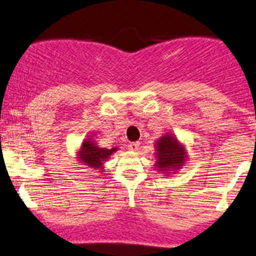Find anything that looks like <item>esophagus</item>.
I'll use <instances>...</instances> for the list:
<instances>
[{
  "label": "esophagus",
  "instance_id": "esophagus-1",
  "mask_svg": "<svg viewBox=\"0 0 256 256\" xmlns=\"http://www.w3.org/2000/svg\"><path fill=\"white\" fill-rule=\"evenodd\" d=\"M139 146H140V143H139V142H132V143L128 145V150H131V151H137Z\"/></svg>",
  "mask_w": 256,
  "mask_h": 256
}]
</instances>
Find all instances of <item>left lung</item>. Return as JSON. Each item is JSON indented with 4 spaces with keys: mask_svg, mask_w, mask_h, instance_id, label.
<instances>
[{
    "mask_svg": "<svg viewBox=\"0 0 256 256\" xmlns=\"http://www.w3.org/2000/svg\"><path fill=\"white\" fill-rule=\"evenodd\" d=\"M157 163L156 168L160 171L169 169H180L186 160V150L172 136H164L156 144Z\"/></svg>",
    "mask_w": 256,
    "mask_h": 256,
    "instance_id": "obj_1",
    "label": "left lung"
}]
</instances>
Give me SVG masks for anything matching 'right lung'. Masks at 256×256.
<instances>
[{"instance_id":"add662e5","label":"right lung","mask_w":256,"mask_h":256,"mask_svg":"<svg viewBox=\"0 0 256 256\" xmlns=\"http://www.w3.org/2000/svg\"><path fill=\"white\" fill-rule=\"evenodd\" d=\"M92 139L87 138L82 142V150L79 152V158L85 166L92 168V169H102V163L111 156L113 152H116L117 148H99L94 142H90Z\"/></svg>"}]
</instances>
